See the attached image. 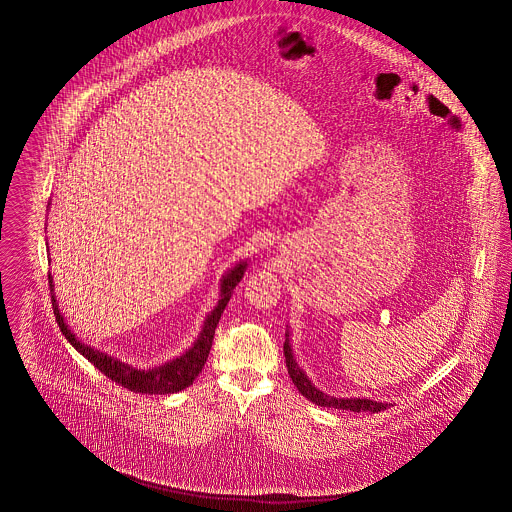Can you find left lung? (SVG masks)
I'll use <instances>...</instances> for the list:
<instances>
[{"label":"left lung","instance_id":"left-lung-1","mask_svg":"<svg viewBox=\"0 0 512 512\" xmlns=\"http://www.w3.org/2000/svg\"><path fill=\"white\" fill-rule=\"evenodd\" d=\"M284 358H286V368H288V374L294 382V386L298 388V392L308 397L315 405H321V407H335V409H343V411H368V413H378V411H384L388 409V403H382V401H372V399H337V397H331V395L323 394L315 388L314 384L308 380V376L300 370V366L296 364L294 356H292V349H290V343H288V335H286V341H284Z\"/></svg>","mask_w":512,"mask_h":512}]
</instances>
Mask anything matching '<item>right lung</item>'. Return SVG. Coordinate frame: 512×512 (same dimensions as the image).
Here are the masks:
<instances>
[{
    "instance_id": "add662e5",
    "label": "right lung",
    "mask_w": 512,
    "mask_h": 512,
    "mask_svg": "<svg viewBox=\"0 0 512 512\" xmlns=\"http://www.w3.org/2000/svg\"><path fill=\"white\" fill-rule=\"evenodd\" d=\"M243 273H245V263H239L234 271H230L228 275L224 276V280H222V300L212 310V314L206 317L202 333H200L197 343L193 345V349H189L181 358H175L173 362H167L165 366L152 368V370H146V372L130 368L128 364H122L120 360H115L113 356L99 353V351L79 343L76 335L64 323V317L60 315L54 296H52V308H54L58 327L62 329L66 339L72 343V347L78 353L83 354L97 370H101L109 380L117 382L118 386L130 390V392H136V394H175V392H181V390L189 388L193 384V380L197 378L198 372H202L204 362H206L210 347H212V341H214L216 325L224 314L226 304L230 302V296H232L234 288L239 284V280L243 278ZM48 282H50V290H52V276H48Z\"/></svg>"
}]
</instances>
